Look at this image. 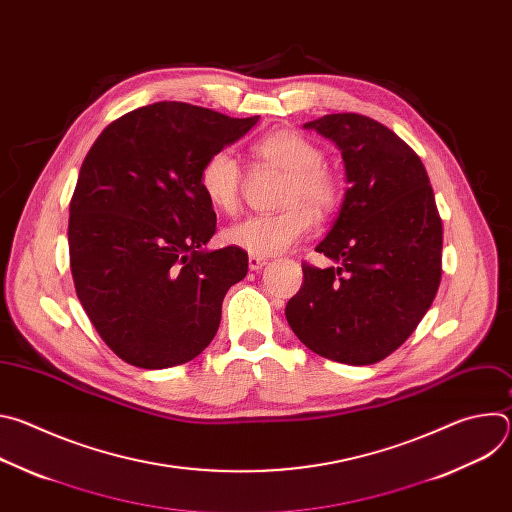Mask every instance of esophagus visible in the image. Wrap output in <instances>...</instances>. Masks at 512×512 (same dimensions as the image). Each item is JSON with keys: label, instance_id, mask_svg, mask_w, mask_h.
Returning <instances> with one entry per match:
<instances>
[{"label": "esophagus", "instance_id": "1", "mask_svg": "<svg viewBox=\"0 0 512 512\" xmlns=\"http://www.w3.org/2000/svg\"><path fill=\"white\" fill-rule=\"evenodd\" d=\"M267 265V259L265 257H259V255H249V269L251 271H259Z\"/></svg>", "mask_w": 512, "mask_h": 512}]
</instances>
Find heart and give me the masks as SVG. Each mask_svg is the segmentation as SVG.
Listing matches in <instances>:
<instances>
[{"label": "heart", "instance_id": "b5f03b06", "mask_svg": "<svg viewBox=\"0 0 512 512\" xmlns=\"http://www.w3.org/2000/svg\"><path fill=\"white\" fill-rule=\"evenodd\" d=\"M257 164L285 172L281 204L273 214H255L225 231L229 245L251 255H279L302 241L314 227L316 214H330L342 196L340 180L322 166L324 152L306 135L277 129L263 135L253 145ZM200 188L206 200L223 212H235L241 204L243 168L237 158L218 150L210 154L200 168Z\"/></svg>", "mask_w": 512, "mask_h": 512}]
</instances>
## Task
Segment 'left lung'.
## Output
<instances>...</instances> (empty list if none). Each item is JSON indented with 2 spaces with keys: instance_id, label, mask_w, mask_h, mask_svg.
Instances as JSON below:
<instances>
[{
  "instance_id": "left-lung-1",
  "label": "left lung",
  "mask_w": 512,
  "mask_h": 512,
  "mask_svg": "<svg viewBox=\"0 0 512 512\" xmlns=\"http://www.w3.org/2000/svg\"><path fill=\"white\" fill-rule=\"evenodd\" d=\"M304 127L338 145L350 188L316 247L340 265L304 261L285 318L316 354L354 367L375 364L413 334L433 304L442 281V218L419 156L383 123L332 113Z\"/></svg>"
}]
</instances>
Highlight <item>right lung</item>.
I'll use <instances>...</instances> for the list:
<instances>
[{"instance_id":"obj_1","label":"right lung","mask_w":512,"mask_h":512,"mask_svg":"<svg viewBox=\"0 0 512 512\" xmlns=\"http://www.w3.org/2000/svg\"><path fill=\"white\" fill-rule=\"evenodd\" d=\"M257 121L162 101L109 123L89 150L70 198L72 281L103 342L133 367L196 358L247 275V251H202L216 214L198 178Z\"/></svg>"}]
</instances>
